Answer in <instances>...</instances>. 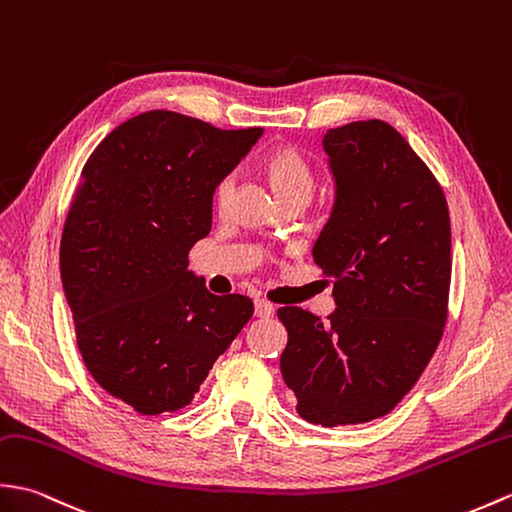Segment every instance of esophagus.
Masks as SVG:
<instances>
[{"mask_svg":"<svg viewBox=\"0 0 512 512\" xmlns=\"http://www.w3.org/2000/svg\"><path fill=\"white\" fill-rule=\"evenodd\" d=\"M272 312H275V305H272V303H268L264 299H257L255 301V316L268 318V316H272Z\"/></svg>","mask_w":512,"mask_h":512,"instance_id":"obj_1","label":"esophagus"}]
</instances>
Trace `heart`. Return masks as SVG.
<instances>
[{
  "instance_id": "b5f03b06",
  "label": "heart",
  "mask_w": 512,
  "mask_h": 512,
  "mask_svg": "<svg viewBox=\"0 0 512 512\" xmlns=\"http://www.w3.org/2000/svg\"><path fill=\"white\" fill-rule=\"evenodd\" d=\"M259 172L266 178L270 189L277 194L283 205H292V202H303L305 205L314 194V172L307 159L294 146H272L259 159ZM231 192L233 181L231 178H222L216 185V192H213V200H216L218 209L229 205Z\"/></svg>"
}]
</instances>
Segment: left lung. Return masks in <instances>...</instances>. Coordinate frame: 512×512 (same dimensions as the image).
Masks as SVG:
<instances>
[{"instance_id": "1", "label": "left lung", "mask_w": 512, "mask_h": 512, "mask_svg": "<svg viewBox=\"0 0 512 512\" xmlns=\"http://www.w3.org/2000/svg\"><path fill=\"white\" fill-rule=\"evenodd\" d=\"M323 144L338 196L314 259L338 307L329 323L303 307L277 316L296 410L336 427L386 417L432 360L447 323L451 229L441 183L390 124L351 122Z\"/></svg>"}]
</instances>
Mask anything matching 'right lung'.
Returning <instances> with one entry per match:
<instances>
[{
    "label": "right lung",
    "instance_id": "right-lung-1",
    "mask_svg": "<svg viewBox=\"0 0 512 512\" xmlns=\"http://www.w3.org/2000/svg\"><path fill=\"white\" fill-rule=\"evenodd\" d=\"M264 133L174 111L120 124L91 152L61 237V277L91 377L139 414L185 408L253 316L187 270L216 185Z\"/></svg>",
    "mask_w": 512,
    "mask_h": 512
}]
</instances>
